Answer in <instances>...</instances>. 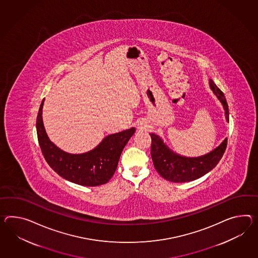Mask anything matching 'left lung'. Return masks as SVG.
Here are the masks:
<instances>
[{"mask_svg": "<svg viewBox=\"0 0 258 258\" xmlns=\"http://www.w3.org/2000/svg\"><path fill=\"white\" fill-rule=\"evenodd\" d=\"M209 86L225 110L226 122H229V111L225 95L212 79ZM152 139L151 157L155 169L167 181L185 182L194 181L209 171L220 161L226 151L227 139H225L214 150L200 157H185L170 149L163 139L155 133H150Z\"/></svg>", "mask_w": 258, "mask_h": 258, "instance_id": "left-lung-1", "label": "left lung"}]
</instances>
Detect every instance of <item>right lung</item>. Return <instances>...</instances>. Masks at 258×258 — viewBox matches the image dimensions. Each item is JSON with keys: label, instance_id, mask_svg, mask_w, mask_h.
I'll return each mask as SVG.
<instances>
[{"label": "right lung", "instance_id": "right-lung-1", "mask_svg": "<svg viewBox=\"0 0 258 258\" xmlns=\"http://www.w3.org/2000/svg\"><path fill=\"white\" fill-rule=\"evenodd\" d=\"M43 100L36 120L38 141L46 162L58 175L69 182L84 186L104 184L112 178L117 168L121 153L135 127L110 134L90 151L71 154L52 143L45 132L43 121Z\"/></svg>", "mask_w": 258, "mask_h": 258}]
</instances>
